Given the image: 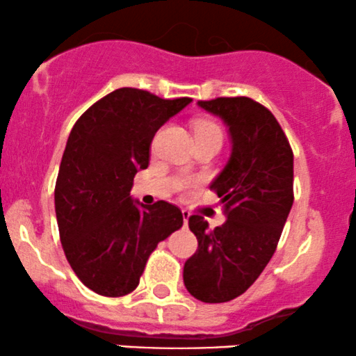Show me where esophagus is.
I'll return each instance as SVG.
<instances>
[{
    "label": "esophagus",
    "instance_id": "obj_1",
    "mask_svg": "<svg viewBox=\"0 0 356 356\" xmlns=\"http://www.w3.org/2000/svg\"><path fill=\"white\" fill-rule=\"evenodd\" d=\"M182 217H184V225H186V227H187L188 218H191V211H188V210H182Z\"/></svg>",
    "mask_w": 356,
    "mask_h": 356
}]
</instances>
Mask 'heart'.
I'll return each instance as SVG.
<instances>
[{
  "label": "heart",
  "mask_w": 356,
  "mask_h": 356,
  "mask_svg": "<svg viewBox=\"0 0 356 356\" xmlns=\"http://www.w3.org/2000/svg\"><path fill=\"white\" fill-rule=\"evenodd\" d=\"M209 134L222 138V131H220V128L215 123H209V121H207V123H199L195 126V138L209 136ZM195 187L197 182L192 181V179H182V181L179 182V188H181V191H193Z\"/></svg>",
  "instance_id": "heart-1"
}]
</instances>
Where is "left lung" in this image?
<instances>
[{
    "label": "left lung",
    "mask_w": 356,
    "mask_h": 356,
    "mask_svg": "<svg viewBox=\"0 0 356 356\" xmlns=\"http://www.w3.org/2000/svg\"><path fill=\"white\" fill-rule=\"evenodd\" d=\"M228 126L232 156L210 188L227 222L210 230L200 215L188 218L199 241L184 264V284L195 299L218 304L238 298L266 268L294 202V154L281 124L248 97L199 102Z\"/></svg>",
    "instance_id": "obj_1"
}]
</instances>
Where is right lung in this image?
Wrapping results in <instances>:
<instances>
[{"mask_svg":"<svg viewBox=\"0 0 356 356\" xmlns=\"http://www.w3.org/2000/svg\"><path fill=\"white\" fill-rule=\"evenodd\" d=\"M191 102L124 87L93 103L72 128L54 192L57 225L67 261L97 294L133 292L157 243L182 227L181 209L164 200L139 205L129 192L149 164L157 129Z\"/></svg>","mask_w":356,"mask_h":356,"instance_id":"right-lung-1","label":"right lung"}]
</instances>
